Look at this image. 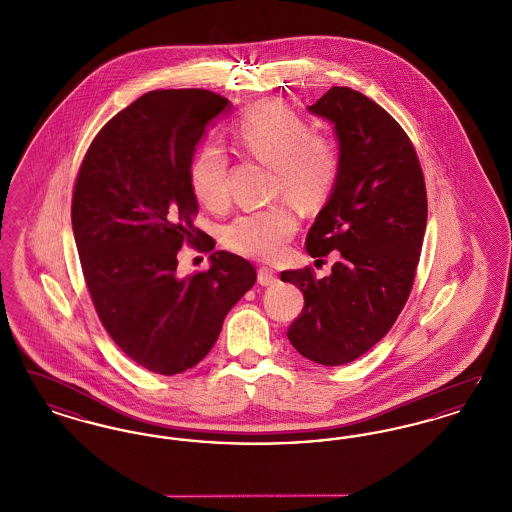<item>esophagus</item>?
<instances>
[{
  "mask_svg": "<svg viewBox=\"0 0 512 512\" xmlns=\"http://www.w3.org/2000/svg\"><path fill=\"white\" fill-rule=\"evenodd\" d=\"M257 280H259V284L261 286H272V284H276V272L272 270V268H259V272H257Z\"/></svg>",
  "mask_w": 512,
  "mask_h": 512,
  "instance_id": "obj_1",
  "label": "esophagus"
}]
</instances>
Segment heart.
I'll return each instance as SVG.
<instances>
[{
	"label": "heart",
	"mask_w": 512,
	"mask_h": 512,
	"mask_svg": "<svg viewBox=\"0 0 512 512\" xmlns=\"http://www.w3.org/2000/svg\"><path fill=\"white\" fill-rule=\"evenodd\" d=\"M230 146L242 155L272 167L274 194L311 207L330 194L340 157L336 144L282 101L251 105L230 128ZM228 155L215 144L201 147L192 159L188 182L199 205L220 211L228 203ZM297 219L288 203L249 211L224 228V245L245 257L272 261L284 253L295 234Z\"/></svg>",
	"instance_id": "b5f03b06"
}]
</instances>
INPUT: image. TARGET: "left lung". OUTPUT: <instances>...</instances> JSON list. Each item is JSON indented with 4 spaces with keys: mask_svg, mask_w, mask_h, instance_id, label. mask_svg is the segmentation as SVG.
<instances>
[{
    "mask_svg": "<svg viewBox=\"0 0 512 512\" xmlns=\"http://www.w3.org/2000/svg\"><path fill=\"white\" fill-rule=\"evenodd\" d=\"M313 115L334 124L338 176L307 234L311 257L340 251L332 274L284 270L305 307L288 340L309 361L351 363L390 332L413 288L428 201L416 151L386 109L351 88H330Z\"/></svg>",
    "mask_w": 512,
    "mask_h": 512,
    "instance_id": "1",
    "label": "left lung"
}]
</instances>
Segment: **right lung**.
Segmentation results:
<instances>
[{
	"mask_svg": "<svg viewBox=\"0 0 512 512\" xmlns=\"http://www.w3.org/2000/svg\"><path fill=\"white\" fill-rule=\"evenodd\" d=\"M226 107L207 90L149 92L99 130L74 184V242L99 320L134 363L165 376L211 351L257 280L253 265L228 251H215L205 272H176L184 242L215 247L194 226L188 171Z\"/></svg>",
	"mask_w": 512,
	"mask_h": 512,
	"instance_id": "add662e5",
	"label": "right lung"
}]
</instances>
